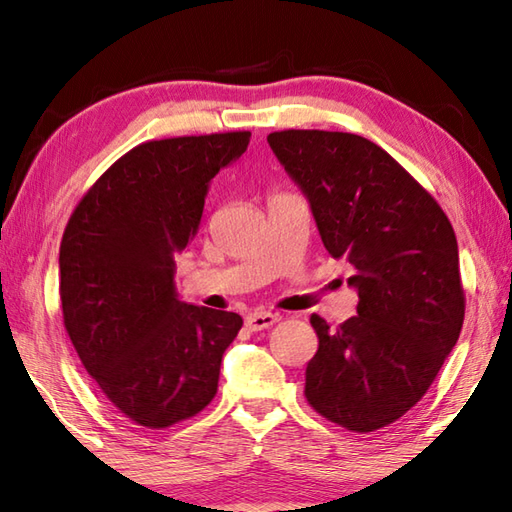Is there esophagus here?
Wrapping results in <instances>:
<instances>
[{
	"label": "esophagus",
	"instance_id": "esophagus-1",
	"mask_svg": "<svg viewBox=\"0 0 512 512\" xmlns=\"http://www.w3.org/2000/svg\"><path fill=\"white\" fill-rule=\"evenodd\" d=\"M279 321V314L273 312H264V310H255L246 317V328L250 332H262L266 328H273V325Z\"/></svg>",
	"mask_w": 512,
	"mask_h": 512
}]
</instances>
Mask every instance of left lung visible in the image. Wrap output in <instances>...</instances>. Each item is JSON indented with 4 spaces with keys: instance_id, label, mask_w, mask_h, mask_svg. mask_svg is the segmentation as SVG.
<instances>
[{
    "instance_id": "8db88e82",
    "label": "left lung",
    "mask_w": 512,
    "mask_h": 512,
    "mask_svg": "<svg viewBox=\"0 0 512 512\" xmlns=\"http://www.w3.org/2000/svg\"><path fill=\"white\" fill-rule=\"evenodd\" d=\"M268 145L306 195L323 246L352 264L356 317L330 328L312 314L319 350L306 398L321 416L367 433L427 394L464 321L458 239L438 202L372 140L288 129Z\"/></svg>"
}]
</instances>
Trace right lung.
<instances>
[{
	"mask_svg": "<svg viewBox=\"0 0 512 512\" xmlns=\"http://www.w3.org/2000/svg\"><path fill=\"white\" fill-rule=\"evenodd\" d=\"M250 132L151 140L116 160L76 206L59 250L63 323L112 405L165 429L213 400L242 317L184 303L176 255L198 235L211 180Z\"/></svg>",
	"mask_w": 512,
	"mask_h": 512,
	"instance_id": "1",
	"label": "right lung"
}]
</instances>
